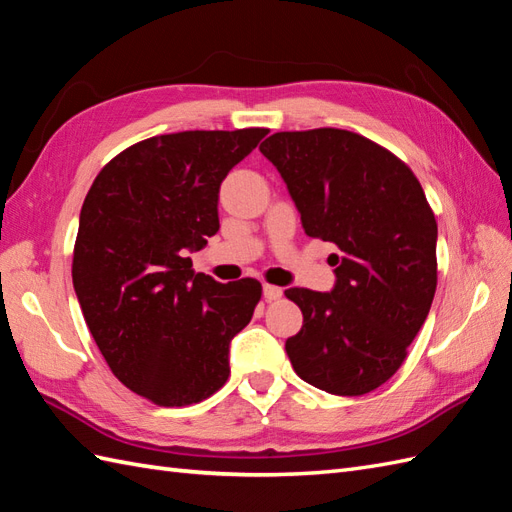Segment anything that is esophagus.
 <instances>
[{
  "label": "esophagus",
  "mask_w": 512,
  "mask_h": 512,
  "mask_svg": "<svg viewBox=\"0 0 512 512\" xmlns=\"http://www.w3.org/2000/svg\"><path fill=\"white\" fill-rule=\"evenodd\" d=\"M283 296V287H279V285H264V298L268 300V303H270V300H279Z\"/></svg>",
  "instance_id": "obj_1"
}]
</instances>
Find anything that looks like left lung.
Instances as JSON below:
<instances>
[{
    "instance_id": "left-lung-1",
    "label": "left lung",
    "mask_w": 512,
    "mask_h": 512,
    "mask_svg": "<svg viewBox=\"0 0 512 512\" xmlns=\"http://www.w3.org/2000/svg\"><path fill=\"white\" fill-rule=\"evenodd\" d=\"M309 238L333 242L335 287H290L303 329L285 342L296 374L335 396L387 383L437 290V220L413 170L346 129L279 131L259 144Z\"/></svg>"
}]
</instances>
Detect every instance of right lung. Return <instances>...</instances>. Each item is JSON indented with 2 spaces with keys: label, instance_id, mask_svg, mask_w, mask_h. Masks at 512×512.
I'll return each mask as SVG.
<instances>
[{
  "label": "right lung",
  "instance_id": "right-lung-1",
  "mask_svg": "<svg viewBox=\"0 0 512 512\" xmlns=\"http://www.w3.org/2000/svg\"><path fill=\"white\" fill-rule=\"evenodd\" d=\"M268 129L147 138L101 168L73 248V287L103 359L138 396L186 406L229 378V344L251 322L261 283L192 270L220 229L218 192Z\"/></svg>",
  "mask_w": 512,
  "mask_h": 512
}]
</instances>
